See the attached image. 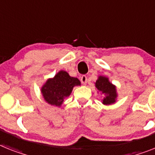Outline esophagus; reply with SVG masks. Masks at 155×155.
Here are the masks:
<instances>
[{"instance_id":"obj_1","label":"esophagus","mask_w":155,"mask_h":155,"mask_svg":"<svg viewBox=\"0 0 155 155\" xmlns=\"http://www.w3.org/2000/svg\"><path fill=\"white\" fill-rule=\"evenodd\" d=\"M80 80H81V83L84 85H86L87 83V77L86 75H82L81 78H80Z\"/></svg>"}]
</instances>
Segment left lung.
Segmentation results:
<instances>
[{"label":"left lung","mask_w":155,"mask_h":155,"mask_svg":"<svg viewBox=\"0 0 155 155\" xmlns=\"http://www.w3.org/2000/svg\"><path fill=\"white\" fill-rule=\"evenodd\" d=\"M95 87L98 91L105 94V97L102 100V104L111 105L116 102L117 97L116 86L110 83L107 77L102 75L98 76L97 80H96Z\"/></svg>","instance_id":"left-lung-1"}]
</instances>
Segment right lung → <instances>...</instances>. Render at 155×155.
<instances>
[{"label":"right lung","mask_w":155,"mask_h":155,"mask_svg":"<svg viewBox=\"0 0 155 155\" xmlns=\"http://www.w3.org/2000/svg\"><path fill=\"white\" fill-rule=\"evenodd\" d=\"M80 84L77 78L71 77L67 71L62 70L53 78L47 80L41 87V92L47 103L60 107L64 99L71 94L74 87Z\"/></svg>","instance_id":"right-lung-1"}]
</instances>
